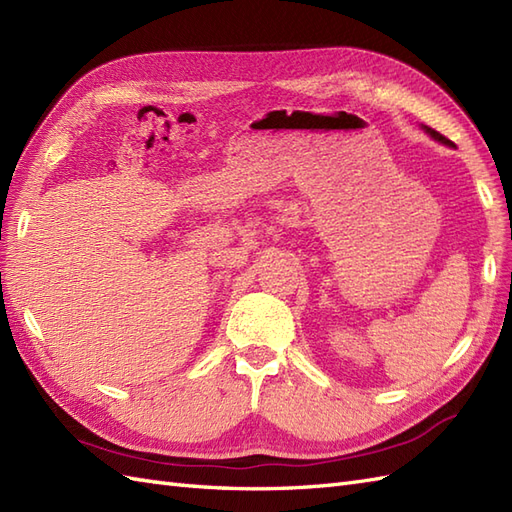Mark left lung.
Masks as SVG:
<instances>
[{
	"instance_id": "1",
	"label": "left lung",
	"mask_w": 512,
	"mask_h": 512,
	"mask_svg": "<svg viewBox=\"0 0 512 512\" xmlns=\"http://www.w3.org/2000/svg\"><path fill=\"white\" fill-rule=\"evenodd\" d=\"M424 131H426V134H428V136H432V138H435V140H439V142H443V144H452V142H450L448 138H445V136H441V134H439V131H435V129H432V127H426V125H424Z\"/></svg>"
}]
</instances>
